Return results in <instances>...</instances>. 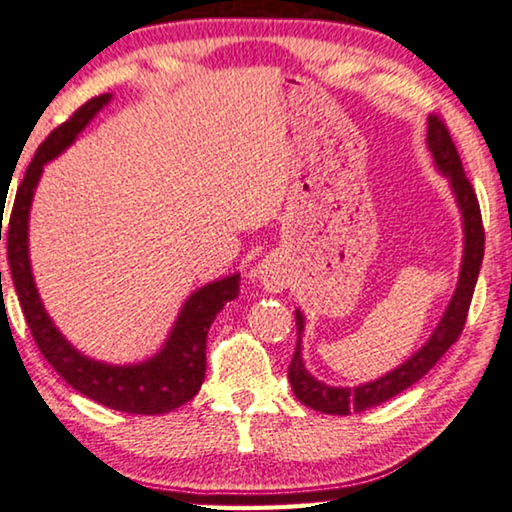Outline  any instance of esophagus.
I'll list each match as a JSON object with an SVG mask.
<instances>
[{"label": "esophagus", "mask_w": 512, "mask_h": 512, "mask_svg": "<svg viewBox=\"0 0 512 512\" xmlns=\"http://www.w3.org/2000/svg\"><path fill=\"white\" fill-rule=\"evenodd\" d=\"M255 276L259 283L264 285L266 292H283L287 283H290V271H287L283 259L276 255L264 257L262 262L255 266Z\"/></svg>", "instance_id": "34e87169"}]
</instances>
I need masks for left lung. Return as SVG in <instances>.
Listing matches in <instances>:
<instances>
[{"mask_svg": "<svg viewBox=\"0 0 512 512\" xmlns=\"http://www.w3.org/2000/svg\"><path fill=\"white\" fill-rule=\"evenodd\" d=\"M427 148L431 157H434L436 169L448 178L450 190L455 194V201L462 213V225H464V255H462V269H459V280L452 294L448 308H445L441 322L434 329V334L429 336V341L422 345L415 355H410L397 369L385 373L371 383L357 385V387H331L320 383L318 378H313L304 366V357H301V336H304V313L294 311L297 318V350L287 369V378H290L292 392L304 406L320 410L327 415H350V410H366L371 406H378L387 399L397 397L403 390H408L410 385L417 383L438 359H441L452 343L457 341L462 334L466 315H469V306L473 299L475 283H478V273L482 264V255H485V229H482L480 218V206L478 197H475L473 185L466 178L462 169V160L455 143L450 139L448 127L443 125L441 118L429 115L427 122Z\"/></svg>", "mask_w": 512, "mask_h": 512, "instance_id": "left-lung-1", "label": "left lung"}]
</instances>
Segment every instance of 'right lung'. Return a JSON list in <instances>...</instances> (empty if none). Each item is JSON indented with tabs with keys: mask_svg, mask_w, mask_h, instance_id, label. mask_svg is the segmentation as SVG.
Here are the masks:
<instances>
[{
	"mask_svg": "<svg viewBox=\"0 0 512 512\" xmlns=\"http://www.w3.org/2000/svg\"><path fill=\"white\" fill-rule=\"evenodd\" d=\"M109 102L111 95L90 99L67 122L53 129L48 139L41 143L37 155H34V160L25 171L23 183L18 187L16 201H13L9 232H6V250H9L11 278L13 285H16L25 320L48 364L76 392L102 403L106 408L134 415H162L190 401L204 383L208 329H211V322L225 308L227 301L239 297V273L213 280V283L192 292L183 304L181 313H178L160 352L139 364H106L78 352L62 336V331L55 327V322L50 320L32 276L30 208L43 167L64 153L76 141V136L88 127V122Z\"/></svg>",
	"mask_w": 512,
	"mask_h": 512,
	"instance_id": "add662e5",
	"label": "right lung"
}]
</instances>
